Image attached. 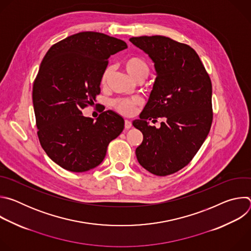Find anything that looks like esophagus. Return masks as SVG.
Wrapping results in <instances>:
<instances>
[{"label": "esophagus", "instance_id": "34e87169", "mask_svg": "<svg viewBox=\"0 0 251 251\" xmlns=\"http://www.w3.org/2000/svg\"><path fill=\"white\" fill-rule=\"evenodd\" d=\"M132 127V123H131V121H129V120H125V128L126 129H130Z\"/></svg>", "mask_w": 251, "mask_h": 251}]
</instances>
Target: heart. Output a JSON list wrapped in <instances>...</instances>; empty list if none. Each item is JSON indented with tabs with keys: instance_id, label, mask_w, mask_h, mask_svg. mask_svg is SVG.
Segmentation results:
<instances>
[{
	"instance_id": "b5f03b06",
	"label": "heart",
	"mask_w": 251,
	"mask_h": 251,
	"mask_svg": "<svg viewBox=\"0 0 251 251\" xmlns=\"http://www.w3.org/2000/svg\"><path fill=\"white\" fill-rule=\"evenodd\" d=\"M127 73L136 80H143L146 78L150 74V66L148 62L140 56L133 55L127 57L123 62ZM111 66H107L101 75L100 83L101 85H105L108 80L111 74ZM142 105V101L138 98H118L112 101V106L114 109L124 115V116H132L136 113L139 106Z\"/></svg>"
}]
</instances>
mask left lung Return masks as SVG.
<instances>
[{
	"instance_id": "1",
	"label": "left lung",
	"mask_w": 251,
	"mask_h": 251,
	"mask_svg": "<svg viewBox=\"0 0 251 251\" xmlns=\"http://www.w3.org/2000/svg\"><path fill=\"white\" fill-rule=\"evenodd\" d=\"M155 63L157 77L149 100L133 121L143 134L136 149L139 164L156 176L186 167L198 153L212 123V87L198 53L190 46L163 35L131 38ZM163 121L150 126L148 120Z\"/></svg>"
}]
</instances>
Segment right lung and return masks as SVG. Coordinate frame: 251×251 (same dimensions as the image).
<instances>
[{"mask_svg": "<svg viewBox=\"0 0 251 251\" xmlns=\"http://www.w3.org/2000/svg\"><path fill=\"white\" fill-rule=\"evenodd\" d=\"M127 44L96 31H82L54 44L45 55L32 86L41 145L61 168L75 173L97 167L124 119L107 110L94 121L82 110L100 93V77L110 55Z\"/></svg>", "mask_w": 251, "mask_h": 251, "instance_id": "1", "label": "right lung"}]
</instances>
